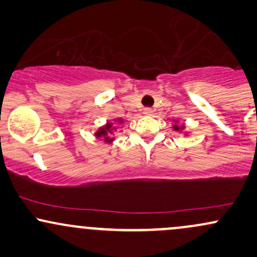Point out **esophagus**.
Here are the masks:
<instances>
[{"label":"esophagus","mask_w":257,"mask_h":257,"mask_svg":"<svg viewBox=\"0 0 257 257\" xmlns=\"http://www.w3.org/2000/svg\"><path fill=\"white\" fill-rule=\"evenodd\" d=\"M144 114H145V116H152L153 114V110L152 108H145V110H144Z\"/></svg>","instance_id":"obj_1"}]
</instances>
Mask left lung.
Wrapping results in <instances>:
<instances>
[{
	"instance_id": "1",
	"label": "left lung",
	"mask_w": 257,
	"mask_h": 257,
	"mask_svg": "<svg viewBox=\"0 0 257 257\" xmlns=\"http://www.w3.org/2000/svg\"><path fill=\"white\" fill-rule=\"evenodd\" d=\"M173 131L179 133V134H182L184 137H190L191 132L186 131V125L185 123H181L179 119H174L173 120V125H172Z\"/></svg>"
}]
</instances>
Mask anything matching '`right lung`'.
I'll use <instances>...</instances> for the list:
<instances>
[{
    "label": "right lung",
    "instance_id": "1",
    "mask_svg": "<svg viewBox=\"0 0 257 257\" xmlns=\"http://www.w3.org/2000/svg\"><path fill=\"white\" fill-rule=\"evenodd\" d=\"M124 123V119L120 118V117H116L112 120H107L104 125L99 126L94 133V137L96 139H102L104 143L106 144H112L114 141L113 135L116 134V132H118V125H122ZM122 132V131H119Z\"/></svg>",
    "mask_w": 257,
    "mask_h": 257
}]
</instances>
